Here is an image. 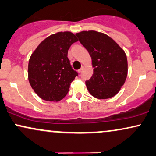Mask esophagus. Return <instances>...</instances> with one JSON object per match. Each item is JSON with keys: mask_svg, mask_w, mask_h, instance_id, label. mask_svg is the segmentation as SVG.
<instances>
[{"mask_svg": "<svg viewBox=\"0 0 156 156\" xmlns=\"http://www.w3.org/2000/svg\"><path fill=\"white\" fill-rule=\"evenodd\" d=\"M83 69H84V66H82V68H81V69H79V70H78V72H79V73H81V72H82Z\"/></svg>", "mask_w": 156, "mask_h": 156, "instance_id": "1", "label": "esophagus"}]
</instances>
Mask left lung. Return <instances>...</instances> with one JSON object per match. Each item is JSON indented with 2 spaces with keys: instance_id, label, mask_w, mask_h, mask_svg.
Masks as SVG:
<instances>
[{
  "instance_id": "obj_1",
  "label": "left lung",
  "mask_w": 156,
  "mask_h": 156,
  "mask_svg": "<svg viewBox=\"0 0 156 156\" xmlns=\"http://www.w3.org/2000/svg\"><path fill=\"white\" fill-rule=\"evenodd\" d=\"M76 36L92 58L93 74L85 82L89 92L100 100L115 96L127 75V60L124 50L102 32L82 31Z\"/></svg>"
}]
</instances>
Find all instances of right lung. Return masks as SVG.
Listing matches in <instances>:
<instances>
[{"label":"right lung","mask_w":156,"mask_h":156,"mask_svg":"<svg viewBox=\"0 0 156 156\" xmlns=\"http://www.w3.org/2000/svg\"><path fill=\"white\" fill-rule=\"evenodd\" d=\"M77 41L72 32H57L44 39L31 54L28 78L42 100L58 102L66 95L71 83L77 76L70 65L68 50Z\"/></svg>","instance_id":"1"}]
</instances>
